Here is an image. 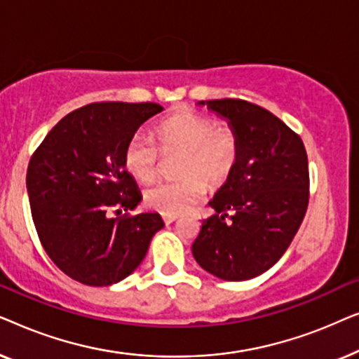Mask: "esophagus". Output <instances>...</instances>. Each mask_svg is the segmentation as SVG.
<instances>
[{
  "label": "esophagus",
  "instance_id": "esophagus-1",
  "mask_svg": "<svg viewBox=\"0 0 359 359\" xmlns=\"http://www.w3.org/2000/svg\"><path fill=\"white\" fill-rule=\"evenodd\" d=\"M180 217L178 215H171V214H163V222L166 224V225H170V224H173L175 220H178Z\"/></svg>",
  "mask_w": 359,
  "mask_h": 359
}]
</instances>
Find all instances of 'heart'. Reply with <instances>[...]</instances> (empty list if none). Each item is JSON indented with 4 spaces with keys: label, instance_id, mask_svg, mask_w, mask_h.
Listing matches in <instances>:
<instances>
[{
    "label": "heart",
    "instance_id": "heart-1",
    "mask_svg": "<svg viewBox=\"0 0 359 359\" xmlns=\"http://www.w3.org/2000/svg\"><path fill=\"white\" fill-rule=\"evenodd\" d=\"M156 139L163 154H181L178 175L183 176L156 181L145 189V204L158 212H186L203 198L205 184L219 188L237 166L240 145L235 132L198 112H178L160 122ZM160 150L147 135L134 134L124 149L126 170L135 180L150 181L158 170Z\"/></svg>",
    "mask_w": 359,
    "mask_h": 359
}]
</instances>
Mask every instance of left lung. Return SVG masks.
<instances>
[{"mask_svg": "<svg viewBox=\"0 0 359 359\" xmlns=\"http://www.w3.org/2000/svg\"><path fill=\"white\" fill-rule=\"evenodd\" d=\"M198 104L227 121L240 155L209 201L215 214L203 220L193 257L224 281H247L274 266L301 227L309 204L307 154L301 137L263 107L243 100Z\"/></svg>", "mask_w": 359, "mask_h": 359, "instance_id": "1", "label": "left lung"}]
</instances>
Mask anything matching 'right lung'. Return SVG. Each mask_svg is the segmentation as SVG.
<instances>
[{
	"label": "right lung",
	"mask_w": 359,
	"mask_h": 359,
	"mask_svg": "<svg viewBox=\"0 0 359 359\" xmlns=\"http://www.w3.org/2000/svg\"><path fill=\"white\" fill-rule=\"evenodd\" d=\"M163 111L155 102H95L63 117L32 155L27 194L42 247L67 276L86 286L126 279L163 229L158 212L134 210L142 193L124 166L137 129Z\"/></svg>",
	"instance_id": "obj_1"
}]
</instances>
